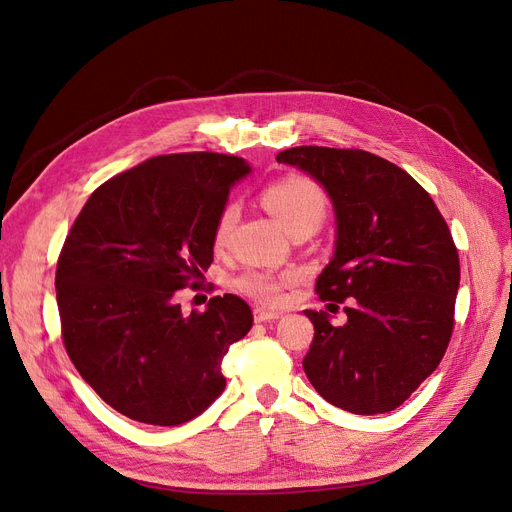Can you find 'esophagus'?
I'll list each match as a JSON object with an SVG mask.
<instances>
[{
  "mask_svg": "<svg viewBox=\"0 0 512 512\" xmlns=\"http://www.w3.org/2000/svg\"><path fill=\"white\" fill-rule=\"evenodd\" d=\"M253 316H255V322H270V320H278L282 314H280V311L257 307V309L253 311Z\"/></svg>",
  "mask_w": 512,
  "mask_h": 512,
  "instance_id": "34e87169",
  "label": "esophagus"
}]
</instances>
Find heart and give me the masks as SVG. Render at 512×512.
<instances>
[{
    "mask_svg": "<svg viewBox=\"0 0 512 512\" xmlns=\"http://www.w3.org/2000/svg\"><path fill=\"white\" fill-rule=\"evenodd\" d=\"M263 205L278 224L288 232L299 224H318L326 215V198L318 184L307 177H288V180L276 182L263 192ZM236 219V207L228 205L219 213L213 230L215 244L226 240ZM236 288L261 303H278L282 299L284 280H278L263 272H244L236 278Z\"/></svg>",
    "mask_w": 512,
    "mask_h": 512,
    "instance_id": "heart-1",
    "label": "heart"
}]
</instances>
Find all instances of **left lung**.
Returning a JSON list of instances; mask_svg holds the SVG:
<instances>
[{"mask_svg": "<svg viewBox=\"0 0 512 512\" xmlns=\"http://www.w3.org/2000/svg\"><path fill=\"white\" fill-rule=\"evenodd\" d=\"M276 161L328 194L335 253L316 291L351 299L343 326L328 311H303L316 328L307 379L341 410L391 412L439 366L452 337L460 263L448 224L412 175L366 150L297 146Z\"/></svg>", "mask_w": 512, "mask_h": 512, "instance_id": "8db88e82", "label": "left lung"}]
</instances>
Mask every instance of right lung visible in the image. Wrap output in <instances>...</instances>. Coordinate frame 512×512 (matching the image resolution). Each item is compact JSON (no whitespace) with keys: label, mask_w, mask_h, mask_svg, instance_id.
I'll return each mask as SVG.
<instances>
[{"label":"right lung","mask_w":512,"mask_h":512,"mask_svg":"<svg viewBox=\"0 0 512 512\" xmlns=\"http://www.w3.org/2000/svg\"><path fill=\"white\" fill-rule=\"evenodd\" d=\"M251 173L232 154H163L102 184L58 259L62 339L87 385L146 425L177 427L226 389L221 362L253 326L236 295L184 314L175 291L213 261L230 190Z\"/></svg>","instance_id":"1"}]
</instances>
